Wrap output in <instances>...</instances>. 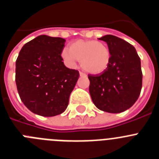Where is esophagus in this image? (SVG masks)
<instances>
[{"mask_svg": "<svg viewBox=\"0 0 159 159\" xmlns=\"http://www.w3.org/2000/svg\"><path fill=\"white\" fill-rule=\"evenodd\" d=\"M80 76H83V77H86L87 76L86 74L83 72V71H80Z\"/></svg>", "mask_w": 159, "mask_h": 159, "instance_id": "34e87169", "label": "esophagus"}]
</instances>
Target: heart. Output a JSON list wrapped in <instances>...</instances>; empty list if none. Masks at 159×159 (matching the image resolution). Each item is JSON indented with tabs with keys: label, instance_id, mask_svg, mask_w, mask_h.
Here are the masks:
<instances>
[{
	"label": "heart",
	"instance_id": "heart-1",
	"mask_svg": "<svg viewBox=\"0 0 159 159\" xmlns=\"http://www.w3.org/2000/svg\"><path fill=\"white\" fill-rule=\"evenodd\" d=\"M61 57L69 67H74L80 60L81 67L88 72H102L110 64L111 53L106 43L93 40H79L64 48Z\"/></svg>",
	"mask_w": 159,
	"mask_h": 159
}]
</instances>
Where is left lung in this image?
<instances>
[{
	"mask_svg": "<svg viewBox=\"0 0 159 159\" xmlns=\"http://www.w3.org/2000/svg\"><path fill=\"white\" fill-rule=\"evenodd\" d=\"M107 43L111 60L99 75H88L89 92L97 108L109 113H121L134 105L143 84L141 61L135 48L112 35L99 38Z\"/></svg>",
	"mask_w": 159,
	"mask_h": 159,
	"instance_id": "left-lung-1",
	"label": "left lung"
}]
</instances>
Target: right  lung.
I'll return each instance as SVG.
<instances>
[{
	"mask_svg": "<svg viewBox=\"0 0 159 159\" xmlns=\"http://www.w3.org/2000/svg\"><path fill=\"white\" fill-rule=\"evenodd\" d=\"M65 40L41 35L26 43L16 61L20 98L34 114L58 116L66 110L80 73L64 65L61 52Z\"/></svg>",
	"mask_w": 159,
	"mask_h": 159,
	"instance_id": "obj_1",
	"label": "right lung"
}]
</instances>
